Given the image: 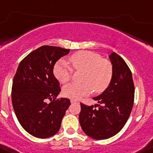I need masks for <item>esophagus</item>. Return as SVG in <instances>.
I'll use <instances>...</instances> for the list:
<instances>
[{
	"mask_svg": "<svg viewBox=\"0 0 153 153\" xmlns=\"http://www.w3.org/2000/svg\"><path fill=\"white\" fill-rule=\"evenodd\" d=\"M71 103H79V102H76V100H71Z\"/></svg>",
	"mask_w": 153,
	"mask_h": 153,
	"instance_id": "obj_1",
	"label": "esophagus"
}]
</instances>
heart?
<instances>
[{"instance_id":"b5f03b06","label":"heart","mask_w":153,"mask_h":153,"mask_svg":"<svg viewBox=\"0 0 153 153\" xmlns=\"http://www.w3.org/2000/svg\"><path fill=\"white\" fill-rule=\"evenodd\" d=\"M74 69L82 71V83H69L62 88L66 97L78 100L87 96L94 91L101 93L111 83L113 77V65L109 60L102 59L98 53L91 51H79L70 57ZM53 74L61 83H65L71 77L73 69L65 59H60L55 64Z\"/></svg>"}]
</instances>
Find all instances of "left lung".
I'll use <instances>...</instances> for the list:
<instances>
[{
	"label": "left lung",
	"mask_w": 153,
	"mask_h": 153,
	"mask_svg": "<svg viewBox=\"0 0 153 153\" xmlns=\"http://www.w3.org/2000/svg\"><path fill=\"white\" fill-rule=\"evenodd\" d=\"M113 65V77L108 87L93 100L98 105L87 106L81 103L79 116L86 135L104 140L116 135L125 125L133 106L135 88L130 68L115 52L109 55Z\"/></svg>",
	"instance_id": "obj_1"
}]
</instances>
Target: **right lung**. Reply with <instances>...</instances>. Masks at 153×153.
<instances>
[{
  "mask_svg": "<svg viewBox=\"0 0 153 153\" xmlns=\"http://www.w3.org/2000/svg\"><path fill=\"white\" fill-rule=\"evenodd\" d=\"M69 52L70 49L57 46L40 47L20 62L14 76L12 102L15 115L23 128L36 138L56 134L71 105L68 98L54 100L61 89L53 73L56 61Z\"/></svg>",
  "mask_w": 153,
  "mask_h": 153,
  "instance_id": "right-lung-1",
  "label": "right lung"
}]
</instances>
